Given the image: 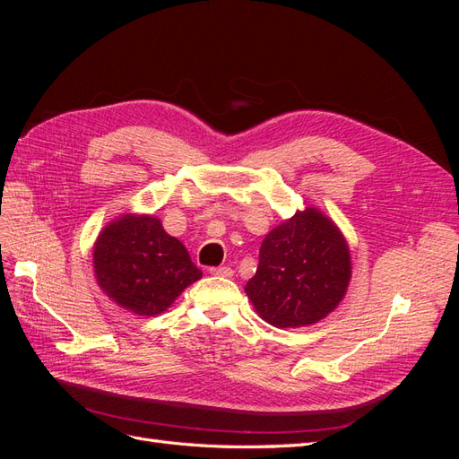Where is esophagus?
<instances>
[{
	"label": "esophagus",
	"mask_w": 459,
	"mask_h": 459,
	"mask_svg": "<svg viewBox=\"0 0 459 459\" xmlns=\"http://www.w3.org/2000/svg\"><path fill=\"white\" fill-rule=\"evenodd\" d=\"M212 275H221V277H231L233 270L230 266H220V268H211Z\"/></svg>",
	"instance_id": "1"
}]
</instances>
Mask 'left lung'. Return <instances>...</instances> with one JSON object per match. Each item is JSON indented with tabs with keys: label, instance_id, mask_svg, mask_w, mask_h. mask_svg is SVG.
Instances as JSON below:
<instances>
[{
	"label": "left lung",
	"instance_id": "obj_1",
	"mask_svg": "<svg viewBox=\"0 0 459 459\" xmlns=\"http://www.w3.org/2000/svg\"><path fill=\"white\" fill-rule=\"evenodd\" d=\"M351 275V251L341 230L308 206L264 238L256 273L245 290L270 325L304 327L339 307Z\"/></svg>",
	"mask_w": 459,
	"mask_h": 459
}]
</instances>
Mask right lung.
<instances>
[{
    "label": "right lung",
    "mask_w": 459,
    "mask_h": 459,
    "mask_svg": "<svg viewBox=\"0 0 459 459\" xmlns=\"http://www.w3.org/2000/svg\"><path fill=\"white\" fill-rule=\"evenodd\" d=\"M93 270L103 293L137 316L162 314L203 272L187 248L149 214H122L93 245Z\"/></svg>",
    "instance_id": "right-lung-1"
}]
</instances>
